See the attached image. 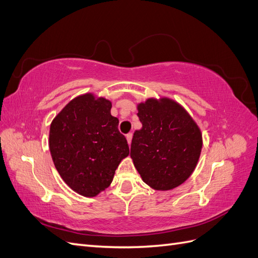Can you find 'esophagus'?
I'll return each mask as SVG.
<instances>
[{
  "mask_svg": "<svg viewBox=\"0 0 258 258\" xmlns=\"http://www.w3.org/2000/svg\"><path fill=\"white\" fill-rule=\"evenodd\" d=\"M126 139H127L128 144L130 145V144H131V141H132V134H128V135L126 136Z\"/></svg>",
  "mask_w": 258,
  "mask_h": 258,
  "instance_id": "34e87169",
  "label": "esophagus"
}]
</instances>
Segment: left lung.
Masks as SVG:
<instances>
[{"label": "left lung", "mask_w": 258, "mask_h": 258, "mask_svg": "<svg viewBox=\"0 0 258 258\" xmlns=\"http://www.w3.org/2000/svg\"><path fill=\"white\" fill-rule=\"evenodd\" d=\"M142 128L136 130L130 157L142 181L155 190H171L196 169L202 134L197 122L177 101L147 98L137 104Z\"/></svg>", "instance_id": "1"}]
</instances>
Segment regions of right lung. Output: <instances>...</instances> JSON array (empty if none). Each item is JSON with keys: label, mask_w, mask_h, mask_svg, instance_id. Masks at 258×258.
Instances as JSON below:
<instances>
[{"label": "right lung", "mask_w": 258, "mask_h": 258, "mask_svg": "<svg viewBox=\"0 0 258 258\" xmlns=\"http://www.w3.org/2000/svg\"><path fill=\"white\" fill-rule=\"evenodd\" d=\"M111 108L110 100L86 92L70 101L50 123L53 165L70 188L84 197L104 191L129 155L127 140L119 134Z\"/></svg>", "instance_id": "obj_1"}]
</instances>
